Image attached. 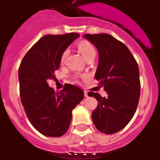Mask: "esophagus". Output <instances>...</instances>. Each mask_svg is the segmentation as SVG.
<instances>
[{"mask_svg": "<svg viewBox=\"0 0 160 160\" xmlns=\"http://www.w3.org/2000/svg\"><path fill=\"white\" fill-rule=\"evenodd\" d=\"M84 97H88V93L87 91H84Z\"/></svg>", "mask_w": 160, "mask_h": 160, "instance_id": "34e87169", "label": "esophagus"}]
</instances>
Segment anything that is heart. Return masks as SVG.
<instances>
[{
    "mask_svg": "<svg viewBox=\"0 0 160 160\" xmlns=\"http://www.w3.org/2000/svg\"><path fill=\"white\" fill-rule=\"evenodd\" d=\"M77 47H78V50L80 51L81 55L84 56L85 59H88L89 57L92 56V55H96L95 47H93V45L90 42L86 41V40L80 41L78 45H77ZM68 55V51L65 50L63 54H62V55H61V62H64Z\"/></svg>",
    "mask_w": 160,
    "mask_h": 160,
    "instance_id": "obj_1",
    "label": "heart"
}]
</instances>
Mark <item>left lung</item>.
<instances>
[{"label":"left lung","instance_id":"8db88e82","mask_svg":"<svg viewBox=\"0 0 160 160\" xmlns=\"http://www.w3.org/2000/svg\"><path fill=\"white\" fill-rule=\"evenodd\" d=\"M84 38L97 47L99 63L96 80L108 94L102 97L88 92L98 101L92 113L96 128L112 134L128 124L135 113L140 97L139 69L135 59L124 43L108 34H84Z\"/></svg>","mask_w":160,"mask_h":160}]
</instances>
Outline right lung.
<instances>
[{
  "instance_id": "add662e5",
  "label": "right lung",
  "mask_w": 160,
  "mask_h": 160,
  "mask_svg": "<svg viewBox=\"0 0 160 160\" xmlns=\"http://www.w3.org/2000/svg\"><path fill=\"white\" fill-rule=\"evenodd\" d=\"M80 36L76 33L47 34L26 54L18 70L21 101L29 121L39 133L60 137L68 130L72 109L84 98V91L66 84L55 92L47 80L55 79L61 55Z\"/></svg>"
}]
</instances>
